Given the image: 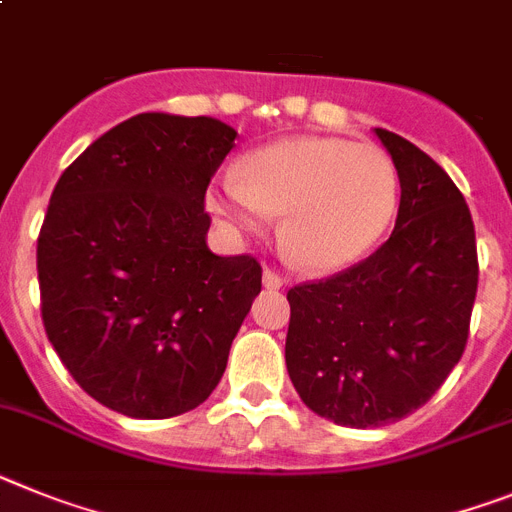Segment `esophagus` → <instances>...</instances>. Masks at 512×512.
Listing matches in <instances>:
<instances>
[{
  "mask_svg": "<svg viewBox=\"0 0 512 512\" xmlns=\"http://www.w3.org/2000/svg\"><path fill=\"white\" fill-rule=\"evenodd\" d=\"M262 283H265V288H283L286 278L281 273H275V270L265 268L262 270Z\"/></svg>",
  "mask_w": 512,
  "mask_h": 512,
  "instance_id": "34e87169",
  "label": "esophagus"
}]
</instances>
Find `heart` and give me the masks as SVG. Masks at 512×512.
Instances as JSON below:
<instances>
[{
  "mask_svg": "<svg viewBox=\"0 0 512 512\" xmlns=\"http://www.w3.org/2000/svg\"><path fill=\"white\" fill-rule=\"evenodd\" d=\"M208 203L242 231H262L283 213L288 257L309 273H335L386 234L399 208V172L376 144L296 136L247 154Z\"/></svg>",
  "mask_w": 512,
  "mask_h": 512,
  "instance_id": "obj_1",
  "label": "heart"
}]
</instances>
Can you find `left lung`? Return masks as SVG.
I'll use <instances>...</instances> for the list:
<instances>
[{
  "mask_svg": "<svg viewBox=\"0 0 512 512\" xmlns=\"http://www.w3.org/2000/svg\"><path fill=\"white\" fill-rule=\"evenodd\" d=\"M399 172L391 237L353 268L288 291L286 368L299 397L345 428H381L428 402L461 361L477 296L474 221L425 151L376 128Z\"/></svg>",
  "mask_w": 512,
  "mask_h": 512,
  "instance_id": "1",
  "label": "left lung"
}]
</instances>
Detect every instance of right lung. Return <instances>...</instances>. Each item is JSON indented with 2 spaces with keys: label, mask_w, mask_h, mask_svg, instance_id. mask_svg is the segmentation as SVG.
Returning <instances> with one entry per match:
<instances>
[{
  "label": "right lung",
  "mask_w": 512,
  "mask_h": 512,
  "mask_svg": "<svg viewBox=\"0 0 512 512\" xmlns=\"http://www.w3.org/2000/svg\"><path fill=\"white\" fill-rule=\"evenodd\" d=\"M237 131L141 113L59 177L38 237L43 327L92 399L136 420L195 410L224 376L260 262L208 250L206 188Z\"/></svg>",
  "instance_id": "right-lung-1"
}]
</instances>
